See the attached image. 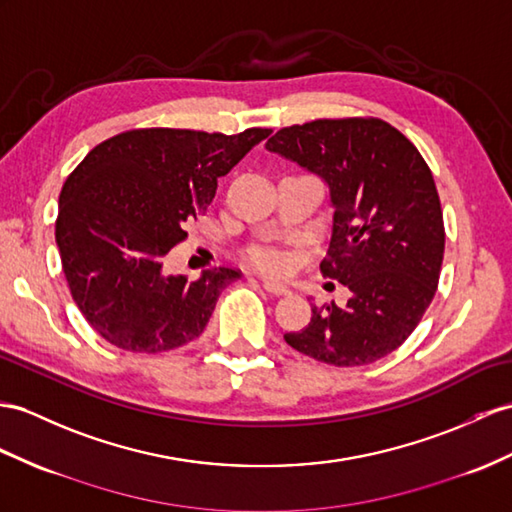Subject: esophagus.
<instances>
[{
    "label": "esophagus",
    "mask_w": 512,
    "mask_h": 512,
    "mask_svg": "<svg viewBox=\"0 0 512 512\" xmlns=\"http://www.w3.org/2000/svg\"><path fill=\"white\" fill-rule=\"evenodd\" d=\"M263 286H265V291L271 293V295H286V293H289V286L282 284V282H276V280L263 278Z\"/></svg>",
    "instance_id": "esophagus-1"
}]
</instances>
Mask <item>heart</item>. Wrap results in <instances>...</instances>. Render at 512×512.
<instances>
[{
    "mask_svg": "<svg viewBox=\"0 0 512 512\" xmlns=\"http://www.w3.org/2000/svg\"><path fill=\"white\" fill-rule=\"evenodd\" d=\"M249 260L265 273H282L286 269V258L280 254V252H273V249H256V252L249 254Z\"/></svg>",
    "mask_w": 512,
    "mask_h": 512,
    "instance_id": "1",
    "label": "heart"
}]
</instances>
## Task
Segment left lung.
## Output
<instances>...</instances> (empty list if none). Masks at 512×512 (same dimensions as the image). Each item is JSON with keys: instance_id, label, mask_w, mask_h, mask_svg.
I'll use <instances>...</instances> for the list:
<instances>
[{"instance_id": "obj_1", "label": "left lung", "mask_w": 512, "mask_h": 512, "mask_svg": "<svg viewBox=\"0 0 512 512\" xmlns=\"http://www.w3.org/2000/svg\"><path fill=\"white\" fill-rule=\"evenodd\" d=\"M267 149L328 182L334 221L319 267L350 289L343 308L313 306L284 341L334 367L376 363L413 334L439 286L445 226L428 162L378 117L282 128Z\"/></svg>"}]
</instances>
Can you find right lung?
Instances as JSON below:
<instances>
[{"instance_id": "add662e5", "label": "right lung", "mask_w": 512, "mask_h": 512, "mask_svg": "<svg viewBox=\"0 0 512 512\" xmlns=\"http://www.w3.org/2000/svg\"><path fill=\"white\" fill-rule=\"evenodd\" d=\"M271 134L139 128L95 145L62 184L60 263L73 302L119 350L160 354L195 341L241 269H208L189 282L162 271L204 213L217 180Z\"/></svg>"}]
</instances>
